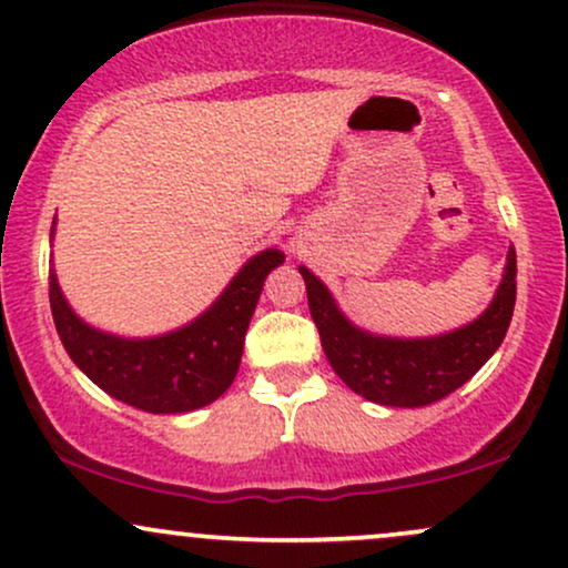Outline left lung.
Wrapping results in <instances>:
<instances>
[{
  "instance_id": "8db88e82",
  "label": "left lung",
  "mask_w": 568,
  "mask_h": 568,
  "mask_svg": "<svg viewBox=\"0 0 568 568\" xmlns=\"http://www.w3.org/2000/svg\"><path fill=\"white\" fill-rule=\"evenodd\" d=\"M300 273L332 369L353 393L383 406H428L468 383L503 345L516 308L513 246L489 308L470 324L436 337L372 335L339 311L322 278L313 276L305 265H300Z\"/></svg>"
}]
</instances>
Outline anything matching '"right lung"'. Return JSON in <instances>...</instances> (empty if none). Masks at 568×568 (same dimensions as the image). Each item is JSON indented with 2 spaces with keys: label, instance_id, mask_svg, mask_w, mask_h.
<instances>
[{
  "label": "right lung",
  "instance_id": "right-lung-1",
  "mask_svg": "<svg viewBox=\"0 0 568 568\" xmlns=\"http://www.w3.org/2000/svg\"><path fill=\"white\" fill-rule=\"evenodd\" d=\"M282 263V250L257 252L202 316L156 337H119L82 322L60 292L55 271H50V308L65 353L98 388L151 415H180L231 388L265 276Z\"/></svg>",
  "mask_w": 568,
  "mask_h": 568
}]
</instances>
